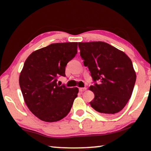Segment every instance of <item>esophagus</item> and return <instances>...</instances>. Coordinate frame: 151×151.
I'll return each instance as SVG.
<instances>
[{"instance_id": "obj_1", "label": "esophagus", "mask_w": 151, "mask_h": 151, "mask_svg": "<svg viewBox=\"0 0 151 151\" xmlns=\"http://www.w3.org/2000/svg\"><path fill=\"white\" fill-rule=\"evenodd\" d=\"M86 88H85V87H84V88H79V91H80V92H83V91H86Z\"/></svg>"}]
</instances>
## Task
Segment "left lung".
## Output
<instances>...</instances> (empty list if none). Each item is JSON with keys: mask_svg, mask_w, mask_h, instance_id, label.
Returning <instances> with one entry per match:
<instances>
[{"mask_svg": "<svg viewBox=\"0 0 151 151\" xmlns=\"http://www.w3.org/2000/svg\"><path fill=\"white\" fill-rule=\"evenodd\" d=\"M78 47L94 83L90 86L94 94L91 106L103 115L121 111L131 98L136 81L131 60L104 42H78Z\"/></svg>", "mask_w": 151, "mask_h": 151, "instance_id": "1", "label": "left lung"}]
</instances>
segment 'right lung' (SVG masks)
Masks as SVG:
<instances>
[{
    "label": "right lung",
    "mask_w": 151,
    "mask_h": 151,
    "mask_svg": "<svg viewBox=\"0 0 151 151\" xmlns=\"http://www.w3.org/2000/svg\"><path fill=\"white\" fill-rule=\"evenodd\" d=\"M77 42L53 43L35 50L25 60L19 85L28 108L45 122L60 121L70 112L78 88L57 85L67 63L77 53Z\"/></svg>",
    "instance_id": "add662e5"
}]
</instances>
